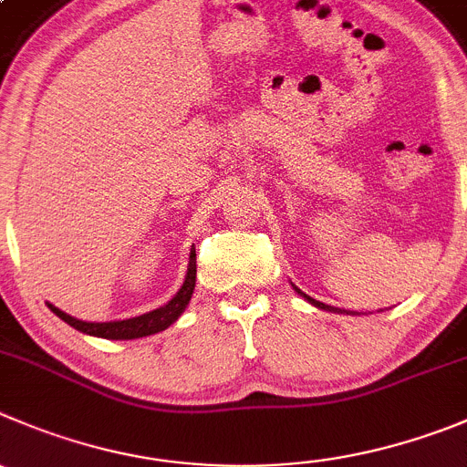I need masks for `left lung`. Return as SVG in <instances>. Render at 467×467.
<instances>
[{
    "label": "left lung",
    "mask_w": 467,
    "mask_h": 467,
    "mask_svg": "<svg viewBox=\"0 0 467 467\" xmlns=\"http://www.w3.org/2000/svg\"><path fill=\"white\" fill-rule=\"evenodd\" d=\"M296 291H297V293H300V296H303V297H305V300H307V303H312V305H314V307H318V309H326V312L344 314V312H341V309H337V307H330V305H326V303H318V300H314V297H309V296H307V293H303V291H300V288H296ZM346 314H348V312H346Z\"/></svg>",
    "instance_id": "1"
}]
</instances>
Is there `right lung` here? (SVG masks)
Instances as JSON below:
<instances>
[{"label":"right lung","mask_w":467,"mask_h":467,"mask_svg":"<svg viewBox=\"0 0 467 467\" xmlns=\"http://www.w3.org/2000/svg\"><path fill=\"white\" fill-rule=\"evenodd\" d=\"M194 282H197V254L194 250L190 252V264H188V273H185V282L183 286L179 288L174 297H171L170 303L162 305V307L153 309V312H146L141 317L135 318H126V321H109V323H87L79 321V318L70 317V314L61 312L59 307L55 305H47L61 321L68 323L70 327L75 330L84 332V335L91 337H103V339H140V337H149L155 335V332H162L171 326V323L179 321L181 314L185 312L188 307L190 297L194 293Z\"/></svg>","instance_id":"1"}]
</instances>
